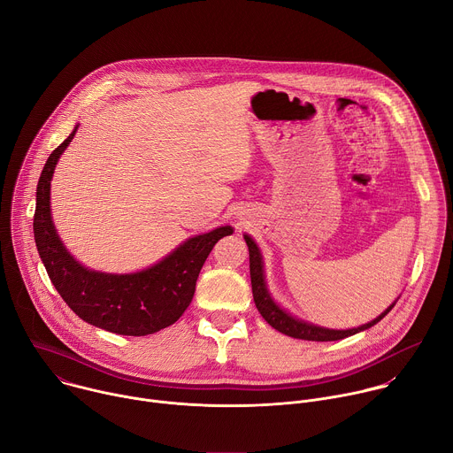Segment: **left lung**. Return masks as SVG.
I'll list each match as a JSON object with an SVG mask.
<instances>
[{
	"mask_svg": "<svg viewBox=\"0 0 453 453\" xmlns=\"http://www.w3.org/2000/svg\"><path fill=\"white\" fill-rule=\"evenodd\" d=\"M245 243L249 247V269H250V285H252V297L256 303L257 311L262 313V317L269 322V325L294 339H303V341H317V342H328V341H341L346 337H351L358 332H364L371 326H374L376 322H380L387 313H389L396 303H393L389 308H387L381 315H378L374 320L367 322V325H362L358 328L351 330H328V328H320L315 325H308L304 320H299L281 310L271 297L267 287H265V276H264V262H262V254L257 245L250 236H243Z\"/></svg>",
	"mask_w": 453,
	"mask_h": 453,
	"instance_id": "obj_1",
	"label": "left lung"
}]
</instances>
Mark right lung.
Instances as JSON below:
<instances>
[{
	"instance_id": "right-lung-1",
	"label": "right lung",
	"mask_w": 453,
	"mask_h": 453,
	"mask_svg": "<svg viewBox=\"0 0 453 453\" xmlns=\"http://www.w3.org/2000/svg\"><path fill=\"white\" fill-rule=\"evenodd\" d=\"M75 133L77 127L50 154L37 182L34 236L41 260L60 297L82 320L118 335L156 334L173 325L189 306L206 257L220 238L233 234V227L193 236L142 273L118 276L82 267L62 245L50 213V180Z\"/></svg>"
}]
</instances>
